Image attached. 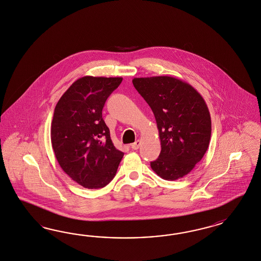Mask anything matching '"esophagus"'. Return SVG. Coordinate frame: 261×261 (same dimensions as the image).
I'll list each match as a JSON object with an SVG mask.
<instances>
[{"instance_id": "1", "label": "esophagus", "mask_w": 261, "mask_h": 261, "mask_svg": "<svg viewBox=\"0 0 261 261\" xmlns=\"http://www.w3.org/2000/svg\"><path fill=\"white\" fill-rule=\"evenodd\" d=\"M140 145H141V141H140V140H138V141H136V142H135L134 143H132L131 147H132V149H134V150H137V149H139Z\"/></svg>"}]
</instances>
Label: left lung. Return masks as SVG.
Wrapping results in <instances>:
<instances>
[{
  "label": "left lung",
  "mask_w": 261,
  "mask_h": 261,
  "mask_svg": "<svg viewBox=\"0 0 261 261\" xmlns=\"http://www.w3.org/2000/svg\"><path fill=\"white\" fill-rule=\"evenodd\" d=\"M132 82L150 106L158 127L162 150L151 168L164 180L182 178L210 144L212 120L204 98L189 83L172 76L136 77Z\"/></svg>",
  "instance_id": "obj_1"
}]
</instances>
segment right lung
<instances>
[{
	"instance_id": "right-lung-1",
	"label": "right lung",
	"mask_w": 261,
	"mask_h": 261,
	"mask_svg": "<svg viewBox=\"0 0 261 261\" xmlns=\"http://www.w3.org/2000/svg\"><path fill=\"white\" fill-rule=\"evenodd\" d=\"M122 77L83 76L56 104L50 127L56 160L71 180L94 190L113 180L124 153L118 150L102 119L108 96Z\"/></svg>"
}]
</instances>
